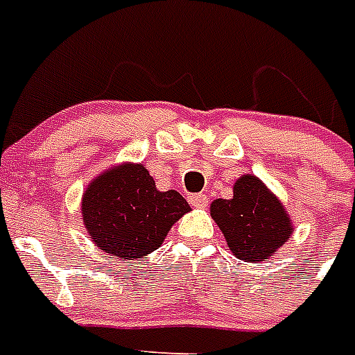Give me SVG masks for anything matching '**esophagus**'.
Returning a JSON list of instances; mask_svg holds the SVG:
<instances>
[{
  "label": "esophagus",
  "mask_w": 355,
  "mask_h": 355,
  "mask_svg": "<svg viewBox=\"0 0 355 355\" xmlns=\"http://www.w3.org/2000/svg\"><path fill=\"white\" fill-rule=\"evenodd\" d=\"M187 200H189V204L195 207H206L207 206V197L204 195V193H193V195H189V197H187Z\"/></svg>",
  "instance_id": "34e87169"
}]
</instances>
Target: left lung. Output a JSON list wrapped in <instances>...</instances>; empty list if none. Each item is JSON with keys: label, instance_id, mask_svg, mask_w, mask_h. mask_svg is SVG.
<instances>
[{"label": "left lung", "instance_id": "obj_1", "mask_svg": "<svg viewBox=\"0 0 355 355\" xmlns=\"http://www.w3.org/2000/svg\"><path fill=\"white\" fill-rule=\"evenodd\" d=\"M211 217L223 230L233 255L246 262L270 257L292 235V224L277 198L253 175L233 186V198H217Z\"/></svg>", "mask_w": 355, "mask_h": 355}]
</instances>
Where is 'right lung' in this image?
Segmentation results:
<instances>
[{"instance_id":"add662e5","label":"right lung","mask_w":355,"mask_h":355,"mask_svg":"<svg viewBox=\"0 0 355 355\" xmlns=\"http://www.w3.org/2000/svg\"><path fill=\"white\" fill-rule=\"evenodd\" d=\"M189 209L178 191H158L140 164L100 175L82 200L83 223L93 243L120 259H140L155 252L169 227Z\"/></svg>"}]
</instances>
